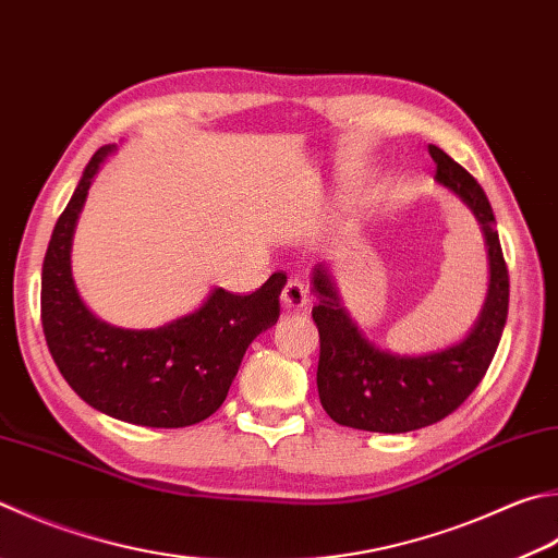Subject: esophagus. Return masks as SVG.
<instances>
[{
  "label": "esophagus",
  "instance_id": "esophagus-1",
  "mask_svg": "<svg viewBox=\"0 0 558 558\" xmlns=\"http://www.w3.org/2000/svg\"><path fill=\"white\" fill-rule=\"evenodd\" d=\"M281 303H283V308H293V311L303 308L308 303L306 287H303L299 279H289L287 287L281 289Z\"/></svg>",
  "mask_w": 558,
  "mask_h": 558
}]
</instances>
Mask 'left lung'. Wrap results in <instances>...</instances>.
Instances as JSON below:
<instances>
[{
    "mask_svg": "<svg viewBox=\"0 0 558 558\" xmlns=\"http://www.w3.org/2000/svg\"><path fill=\"white\" fill-rule=\"evenodd\" d=\"M435 180L474 211L488 247L490 281L486 303L464 340L445 350L401 356L378 350L364 338L340 303L330 269L313 271V320L320 335L318 396L335 423L366 433H410L439 420L466 401L486 376L508 318L510 279L502 259L496 216L481 184L464 167L429 145Z\"/></svg>",
    "mask_w": 558,
    "mask_h": 558,
    "instance_id": "8db88e82",
    "label": "left lung"
}]
</instances>
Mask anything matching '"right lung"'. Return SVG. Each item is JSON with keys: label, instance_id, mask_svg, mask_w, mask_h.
Instances as JSON below:
<instances>
[{"label": "right lung", "instance_id": "1", "mask_svg": "<svg viewBox=\"0 0 558 558\" xmlns=\"http://www.w3.org/2000/svg\"><path fill=\"white\" fill-rule=\"evenodd\" d=\"M111 153L113 145L94 153L52 228L40 275L48 350L72 391L101 413L143 427L196 425L226 401L250 342L277 323L287 275L275 271L247 296L214 289L202 308L162 328L99 320L80 299L70 250L94 174Z\"/></svg>", "mask_w": 558, "mask_h": 558}]
</instances>
